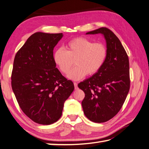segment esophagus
<instances>
[{"label": "esophagus", "mask_w": 149, "mask_h": 149, "mask_svg": "<svg viewBox=\"0 0 149 149\" xmlns=\"http://www.w3.org/2000/svg\"><path fill=\"white\" fill-rule=\"evenodd\" d=\"M74 89H78V86H77V82H74Z\"/></svg>", "instance_id": "1"}]
</instances>
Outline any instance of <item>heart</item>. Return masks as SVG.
<instances>
[{
    "mask_svg": "<svg viewBox=\"0 0 149 149\" xmlns=\"http://www.w3.org/2000/svg\"><path fill=\"white\" fill-rule=\"evenodd\" d=\"M66 51L57 49L53 54V60L60 71L68 74L72 67L76 65L68 74L73 80L83 78L86 74H96L106 61L107 48L102 42H94L90 39L79 36L72 38L65 45Z\"/></svg>",
    "mask_w": 149,
    "mask_h": 149,
    "instance_id": "1",
    "label": "heart"
}]
</instances>
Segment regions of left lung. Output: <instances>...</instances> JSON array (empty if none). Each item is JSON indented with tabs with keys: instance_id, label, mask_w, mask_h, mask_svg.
<instances>
[{
	"instance_id": "obj_1",
	"label": "left lung",
	"mask_w": 149,
	"mask_h": 149,
	"mask_svg": "<svg viewBox=\"0 0 149 149\" xmlns=\"http://www.w3.org/2000/svg\"><path fill=\"white\" fill-rule=\"evenodd\" d=\"M102 33L107 42V57L102 69L78 86L85 93L84 113L95 123L107 121L118 114L130 89L129 61L126 51L114 33L100 28L86 34Z\"/></svg>"
}]
</instances>
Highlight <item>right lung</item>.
Returning <instances> with one entry per match:
<instances>
[{"instance_id": "1", "label": "right lung", "mask_w": 149, "mask_h": 149, "mask_svg": "<svg viewBox=\"0 0 149 149\" xmlns=\"http://www.w3.org/2000/svg\"><path fill=\"white\" fill-rule=\"evenodd\" d=\"M62 33L36 32L15 56L11 87L20 109L34 122L50 125L62 116L63 104L74 89L53 60Z\"/></svg>"}]
</instances>
